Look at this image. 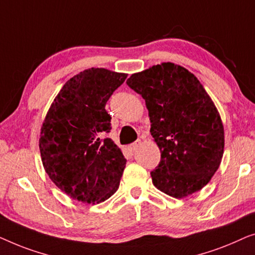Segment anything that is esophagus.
Instances as JSON below:
<instances>
[{
    "label": "esophagus",
    "instance_id": "obj_1",
    "mask_svg": "<svg viewBox=\"0 0 255 255\" xmlns=\"http://www.w3.org/2000/svg\"><path fill=\"white\" fill-rule=\"evenodd\" d=\"M139 145H141V141H139V139H137V141H135L134 143H131V144L129 145V149H130L131 151H135V150L137 149Z\"/></svg>",
    "mask_w": 255,
    "mask_h": 255
}]
</instances>
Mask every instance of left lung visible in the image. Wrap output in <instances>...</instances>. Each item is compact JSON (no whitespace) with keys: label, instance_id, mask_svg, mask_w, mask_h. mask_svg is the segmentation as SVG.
<instances>
[{"label":"left lung","instance_id":"left-lung-1","mask_svg":"<svg viewBox=\"0 0 255 255\" xmlns=\"http://www.w3.org/2000/svg\"><path fill=\"white\" fill-rule=\"evenodd\" d=\"M127 85L145 100L160 162L151 171L160 192L182 199L203 188L220 167L224 128L200 81L171 62L132 74Z\"/></svg>","mask_w":255,"mask_h":255}]
</instances>
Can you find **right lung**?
<instances>
[{"mask_svg": "<svg viewBox=\"0 0 255 255\" xmlns=\"http://www.w3.org/2000/svg\"><path fill=\"white\" fill-rule=\"evenodd\" d=\"M127 74L91 68L71 77L49 107L39 148L46 173L71 199L100 203L118 191L126 158L111 138L105 105Z\"/></svg>", "mask_w": 255, "mask_h": 255, "instance_id": "add662e5", "label": "right lung"}]
</instances>
